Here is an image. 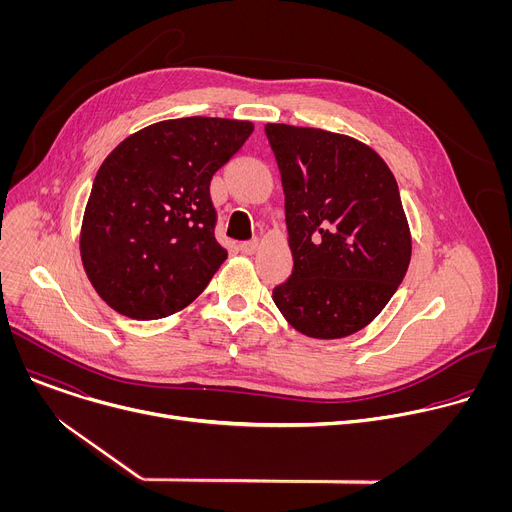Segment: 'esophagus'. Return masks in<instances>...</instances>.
I'll use <instances>...</instances> for the list:
<instances>
[{"label":"esophagus","mask_w":512,"mask_h":512,"mask_svg":"<svg viewBox=\"0 0 512 512\" xmlns=\"http://www.w3.org/2000/svg\"><path fill=\"white\" fill-rule=\"evenodd\" d=\"M239 249H241V253H245V255H253V253L259 249V241H257V239H253V241H243V243L239 245Z\"/></svg>","instance_id":"esophagus-1"}]
</instances>
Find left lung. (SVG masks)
<instances>
[{"label": "left lung", "instance_id": "1", "mask_svg": "<svg viewBox=\"0 0 512 512\" xmlns=\"http://www.w3.org/2000/svg\"><path fill=\"white\" fill-rule=\"evenodd\" d=\"M294 255L273 287L285 320L312 338H344L373 322L401 285L411 237L395 176L352 137L267 123Z\"/></svg>", "mask_w": 512, "mask_h": 512}]
</instances>
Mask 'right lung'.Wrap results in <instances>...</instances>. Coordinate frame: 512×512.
<instances>
[{"mask_svg":"<svg viewBox=\"0 0 512 512\" xmlns=\"http://www.w3.org/2000/svg\"><path fill=\"white\" fill-rule=\"evenodd\" d=\"M253 123L184 117L145 127L101 164L83 218L81 257L119 314L158 320L194 302L227 251L214 239L210 180Z\"/></svg>","mask_w":512,"mask_h":512,"instance_id":"right-lung-1","label":"right lung"}]
</instances>
